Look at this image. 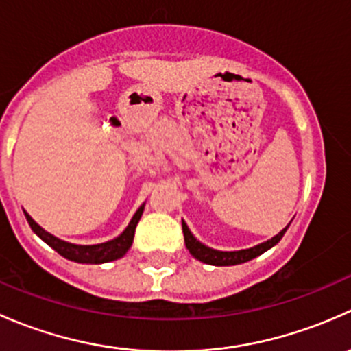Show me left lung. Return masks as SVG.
Returning a JSON list of instances; mask_svg holds the SVG:
<instances>
[{
	"label": "left lung",
	"mask_w": 351,
	"mask_h": 351,
	"mask_svg": "<svg viewBox=\"0 0 351 351\" xmlns=\"http://www.w3.org/2000/svg\"><path fill=\"white\" fill-rule=\"evenodd\" d=\"M183 236H185V244H186V250L190 251L192 256H195L197 260L204 261L207 265H215V267H231V265H239V263H246V261L253 260V258L260 256L261 253H265L267 250L274 247L275 244L280 241L284 238L287 228L284 231L278 232L275 238L268 239L267 243H261L258 246L250 247V250H241V251H217V250H212V247L205 246L200 241H197L193 238V234L190 232V229L186 228V224L183 222Z\"/></svg>",
	"instance_id": "1"
}]
</instances>
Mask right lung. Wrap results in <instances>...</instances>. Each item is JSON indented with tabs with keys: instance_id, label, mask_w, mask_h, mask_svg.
<instances>
[{
	"instance_id": "1",
	"label": "right lung",
	"mask_w": 351,
	"mask_h": 351,
	"mask_svg": "<svg viewBox=\"0 0 351 351\" xmlns=\"http://www.w3.org/2000/svg\"><path fill=\"white\" fill-rule=\"evenodd\" d=\"M144 205L136 212V215L132 217L130 224L127 226L125 231L119 236V238L112 239V241L101 243V244H93V246H81V244H71L62 241V239L56 238V236L49 234L47 231L40 228L30 215L25 212V217H27L28 224H30L32 231L38 236L44 243H47L52 250L58 251L61 256L67 258L71 261H76V263H107V261H113L122 258L123 254L129 251V247L132 246L134 241V232H136V226L139 222L141 215H143Z\"/></svg>"
}]
</instances>
